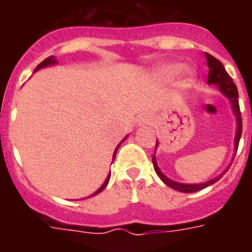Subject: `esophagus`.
Instances as JSON below:
<instances>
[{
	"instance_id": "obj_1",
	"label": "esophagus",
	"mask_w": 252,
	"mask_h": 252,
	"mask_svg": "<svg viewBox=\"0 0 252 252\" xmlns=\"http://www.w3.org/2000/svg\"><path fill=\"white\" fill-rule=\"evenodd\" d=\"M137 124L138 126H146V124H149V119L146 116H141L137 119Z\"/></svg>"
}]
</instances>
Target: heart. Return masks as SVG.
<instances>
[{
	"mask_svg": "<svg viewBox=\"0 0 252 252\" xmlns=\"http://www.w3.org/2000/svg\"><path fill=\"white\" fill-rule=\"evenodd\" d=\"M180 73L179 86L188 87L193 82L196 77L195 70L192 68H184L179 63H162L154 66L153 77L159 81H168Z\"/></svg>",
	"mask_w": 252,
	"mask_h": 252,
	"instance_id": "obj_1",
	"label": "heart"
}]
</instances>
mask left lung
Listing matches in <instances>:
<instances>
[{"label":"left lung","mask_w":252,"mask_h":252,"mask_svg":"<svg viewBox=\"0 0 252 252\" xmlns=\"http://www.w3.org/2000/svg\"><path fill=\"white\" fill-rule=\"evenodd\" d=\"M205 59H207V65L209 68V74H208V85H213V86L217 87V90L221 93V94L225 96V98L229 99L230 102V107L233 114L235 116V124H237V128H235V137H234V156L235 152L238 149L239 138H241V134H242V118H241V111H239V103H238V90H237V86L233 82V78H231L227 72L223 68V65L221 64V61H219L216 57H213L209 53H205ZM158 148V140L157 144H156V150ZM153 166L154 170L157 172V175L161 178V180L166 186L171 187L172 189H176L179 192H184V193H191V192H196L203 189V188L208 187V186H212L215 184L217 180H220L222 178V175L229 170L230 165L227 166L225 170H223L219 176H216L213 179L208 180V182H204V183H179V182H175V180L170 179L168 176H166L163 172L161 171V168L158 167L157 159H156V153L153 156Z\"/></svg>","instance_id":"8db88e82"}]
</instances>
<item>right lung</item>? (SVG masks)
Segmentation results:
<instances>
[{"instance_id": "right-lung-1", "label": "right lung", "mask_w": 252, "mask_h": 252, "mask_svg": "<svg viewBox=\"0 0 252 252\" xmlns=\"http://www.w3.org/2000/svg\"><path fill=\"white\" fill-rule=\"evenodd\" d=\"M53 65H57V60H56V57H53V56H49V57H47V59H45V60L43 61V63H40V64L37 65V66H36V69H35V70H33V73H35V72H37V70H40V69H43V68H47V66H53ZM126 137H128V134H126V137L123 138V140H122V142H124V141H126ZM122 142H120V144H119V145L116 146V149H115V152H114V156H112V162H114V159H115V156H116V152H118L119 146L122 145ZM110 176H111V174H108V175H107V178H106V180H104V183H103L102 186H100V187H99L98 189H96V191H95L94 193H93V195H91V196H95V195H98V193H100V192H102L103 189H104V188H106L107 183H108V180H110Z\"/></svg>"}]
</instances>
